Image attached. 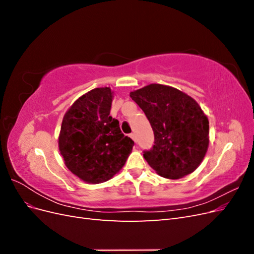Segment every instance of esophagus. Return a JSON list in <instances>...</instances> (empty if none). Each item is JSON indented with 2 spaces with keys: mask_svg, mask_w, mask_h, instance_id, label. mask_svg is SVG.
Wrapping results in <instances>:
<instances>
[{
  "mask_svg": "<svg viewBox=\"0 0 254 254\" xmlns=\"http://www.w3.org/2000/svg\"><path fill=\"white\" fill-rule=\"evenodd\" d=\"M129 136L131 137V139L136 143V136H135V134H134V133H130V134H129Z\"/></svg>",
  "mask_w": 254,
  "mask_h": 254,
  "instance_id": "obj_1",
  "label": "esophagus"
}]
</instances>
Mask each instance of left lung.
<instances>
[{
  "instance_id": "8db88e82",
  "label": "left lung",
  "mask_w": 254,
  "mask_h": 254,
  "mask_svg": "<svg viewBox=\"0 0 254 254\" xmlns=\"http://www.w3.org/2000/svg\"><path fill=\"white\" fill-rule=\"evenodd\" d=\"M148 119L155 144L143 156L167 179H179L200 165L209 146V120L195 99L180 90L151 83L130 92Z\"/></svg>"
}]
</instances>
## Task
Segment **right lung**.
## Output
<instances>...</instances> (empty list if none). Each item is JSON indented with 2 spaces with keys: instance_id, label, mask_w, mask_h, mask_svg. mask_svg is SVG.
Listing matches in <instances>:
<instances>
[{
  "instance_id": "add662e5",
  "label": "right lung",
  "mask_w": 254,
  "mask_h": 254,
  "mask_svg": "<svg viewBox=\"0 0 254 254\" xmlns=\"http://www.w3.org/2000/svg\"><path fill=\"white\" fill-rule=\"evenodd\" d=\"M110 88H96L80 96L64 114L59 150L64 164L88 183L111 179L124 166L134 142L110 117Z\"/></svg>"
}]
</instances>
